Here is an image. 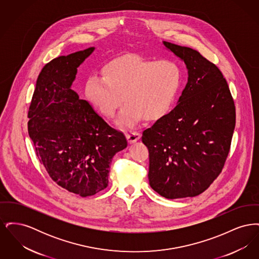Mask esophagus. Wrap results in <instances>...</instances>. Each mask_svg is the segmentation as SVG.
Listing matches in <instances>:
<instances>
[{
	"mask_svg": "<svg viewBox=\"0 0 259 259\" xmlns=\"http://www.w3.org/2000/svg\"><path fill=\"white\" fill-rule=\"evenodd\" d=\"M126 138L130 144H133L141 138V134L137 131H130V132L126 133Z\"/></svg>",
	"mask_w": 259,
	"mask_h": 259,
	"instance_id": "esophagus-1",
	"label": "esophagus"
}]
</instances>
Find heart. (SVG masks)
Instances as JSON below:
<instances>
[{
  "mask_svg": "<svg viewBox=\"0 0 259 259\" xmlns=\"http://www.w3.org/2000/svg\"><path fill=\"white\" fill-rule=\"evenodd\" d=\"M104 75L93 74L87 82V96L104 115L111 117L128 102L118 123L132 127L143 116L158 119L170 110L182 85L180 65L170 59H147L135 54L109 62Z\"/></svg>",
  "mask_w": 259,
  "mask_h": 259,
  "instance_id": "b5f03b06",
  "label": "heart"
}]
</instances>
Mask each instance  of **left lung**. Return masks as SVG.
Masks as SVG:
<instances>
[{"mask_svg": "<svg viewBox=\"0 0 259 259\" xmlns=\"http://www.w3.org/2000/svg\"><path fill=\"white\" fill-rule=\"evenodd\" d=\"M163 44L185 61L188 81L178 105L143 132L149 185L167 199L194 197L224 167L236 124L234 100L213 63L197 50Z\"/></svg>", "mask_w": 259, "mask_h": 259, "instance_id": "left-lung-1", "label": "left lung"}]
</instances>
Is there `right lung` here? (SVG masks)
<instances>
[{"label": "right lung", "instance_id": "right-lung-1", "mask_svg": "<svg viewBox=\"0 0 259 259\" xmlns=\"http://www.w3.org/2000/svg\"><path fill=\"white\" fill-rule=\"evenodd\" d=\"M89 48L49 62L38 74L28 111V133L51 180L91 196L109 185L112 157L127 147L123 133L107 123L71 89Z\"/></svg>", "mask_w": 259, "mask_h": 259}]
</instances>
